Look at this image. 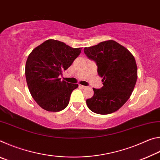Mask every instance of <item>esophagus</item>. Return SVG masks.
<instances>
[{
    "instance_id": "obj_1",
    "label": "esophagus",
    "mask_w": 160,
    "mask_h": 160,
    "mask_svg": "<svg viewBox=\"0 0 160 160\" xmlns=\"http://www.w3.org/2000/svg\"><path fill=\"white\" fill-rule=\"evenodd\" d=\"M79 87H80V88H82V89H85L86 88H87V87L86 86H84V85H79Z\"/></svg>"
}]
</instances>
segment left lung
Wrapping results in <instances>:
<instances>
[{
	"label": "left lung",
	"instance_id": "left-lung-1",
	"mask_svg": "<svg viewBox=\"0 0 160 160\" xmlns=\"http://www.w3.org/2000/svg\"><path fill=\"white\" fill-rule=\"evenodd\" d=\"M88 58L95 62L103 87L93 88L94 95L86 100L92 112L109 114L128 101L137 81L138 69L134 56L113 40L84 48Z\"/></svg>",
	"mask_w": 160,
	"mask_h": 160
}]
</instances>
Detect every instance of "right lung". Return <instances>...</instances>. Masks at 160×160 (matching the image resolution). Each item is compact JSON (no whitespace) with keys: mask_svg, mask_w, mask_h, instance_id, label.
Listing matches in <instances>:
<instances>
[{"mask_svg":"<svg viewBox=\"0 0 160 160\" xmlns=\"http://www.w3.org/2000/svg\"><path fill=\"white\" fill-rule=\"evenodd\" d=\"M82 48H72L58 40L48 39L29 54L25 76L33 99L48 112H60L69 103L78 84L61 80L59 76L80 54Z\"/></svg>","mask_w":160,"mask_h":160,"instance_id":"right-lung-1","label":"right lung"}]
</instances>
